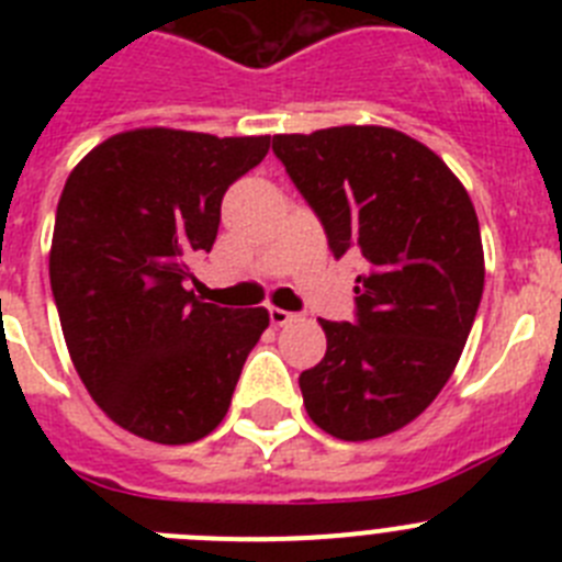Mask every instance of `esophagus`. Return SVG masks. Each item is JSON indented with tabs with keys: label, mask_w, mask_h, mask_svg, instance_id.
<instances>
[{
	"label": "esophagus",
	"mask_w": 562,
	"mask_h": 562,
	"mask_svg": "<svg viewBox=\"0 0 562 562\" xmlns=\"http://www.w3.org/2000/svg\"><path fill=\"white\" fill-rule=\"evenodd\" d=\"M295 312H286V310H278V306H270V324L272 326H286L295 321Z\"/></svg>",
	"instance_id": "34e87169"
}]
</instances>
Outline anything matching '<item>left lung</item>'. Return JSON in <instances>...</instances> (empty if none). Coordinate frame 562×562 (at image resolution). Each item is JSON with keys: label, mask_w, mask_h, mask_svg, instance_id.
<instances>
[{"label": "left lung", "mask_w": 562, "mask_h": 562, "mask_svg": "<svg viewBox=\"0 0 562 562\" xmlns=\"http://www.w3.org/2000/svg\"><path fill=\"white\" fill-rule=\"evenodd\" d=\"M272 151L335 258H366L355 321H321L326 355L297 376L310 419L342 441L394 434L439 396L473 329L484 250L464 186L385 126L276 134Z\"/></svg>", "instance_id": "left-lung-1"}]
</instances>
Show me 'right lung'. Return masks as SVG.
Here are the masks:
<instances>
[{
  "label": "right lung",
  "mask_w": 562,
  "mask_h": 562,
  "mask_svg": "<svg viewBox=\"0 0 562 562\" xmlns=\"http://www.w3.org/2000/svg\"><path fill=\"white\" fill-rule=\"evenodd\" d=\"M267 151V134L134 128L69 173L49 286L78 376L128 434L188 445L231 408L270 315L202 304L188 281L191 258L216 241L225 191Z\"/></svg>",
  "instance_id": "obj_1"
}]
</instances>
